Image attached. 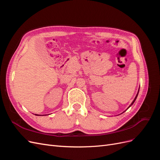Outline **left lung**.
Listing matches in <instances>:
<instances>
[{
	"mask_svg": "<svg viewBox=\"0 0 160 160\" xmlns=\"http://www.w3.org/2000/svg\"><path fill=\"white\" fill-rule=\"evenodd\" d=\"M138 93H139V91H138ZM138 94H137V95H136V96H135V99H134V100H133V102H132V103H131V105H129V107H131V106H132V105H133V103H134V102H135V99H136V98H137V97H138Z\"/></svg>",
	"mask_w": 160,
	"mask_h": 160,
	"instance_id": "obj_1",
	"label": "left lung"
}]
</instances>
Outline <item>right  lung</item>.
Segmentation results:
<instances>
[{"instance_id":"right-lung-1","label":"right lung","mask_w":160,"mask_h":160,"mask_svg":"<svg viewBox=\"0 0 160 160\" xmlns=\"http://www.w3.org/2000/svg\"><path fill=\"white\" fill-rule=\"evenodd\" d=\"M35 115H37V114H35Z\"/></svg>"}]
</instances>
